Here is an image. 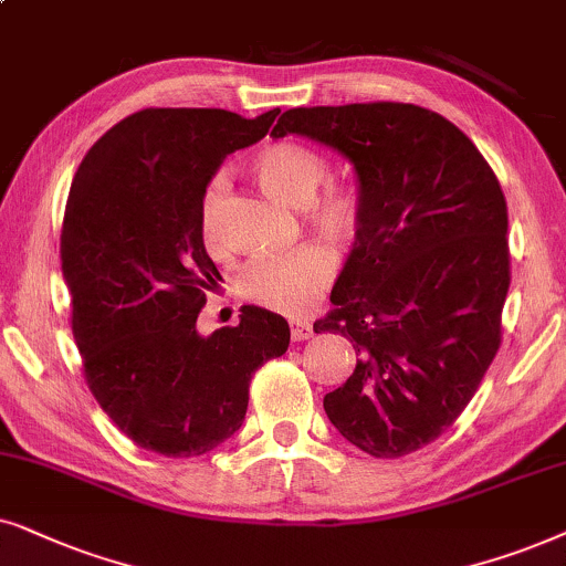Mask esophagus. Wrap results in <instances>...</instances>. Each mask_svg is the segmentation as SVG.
Segmentation results:
<instances>
[{
	"label": "esophagus",
	"mask_w": 566,
	"mask_h": 566,
	"mask_svg": "<svg viewBox=\"0 0 566 566\" xmlns=\"http://www.w3.org/2000/svg\"><path fill=\"white\" fill-rule=\"evenodd\" d=\"M290 331H292V342H305V338L313 336V326L307 321H292Z\"/></svg>",
	"instance_id": "esophagus-1"
}]
</instances>
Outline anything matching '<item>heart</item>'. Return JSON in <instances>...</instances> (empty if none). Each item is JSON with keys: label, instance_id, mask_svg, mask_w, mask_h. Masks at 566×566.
Wrapping results in <instances>:
<instances>
[{"label": "heart", "instance_id": "obj_1", "mask_svg": "<svg viewBox=\"0 0 566 566\" xmlns=\"http://www.w3.org/2000/svg\"><path fill=\"white\" fill-rule=\"evenodd\" d=\"M259 184L290 207H303L305 220L323 238L344 243L357 232L359 201L349 188L328 186L318 193L326 178V163L295 142H274L253 157ZM224 178L217 176L201 199V238L209 251L220 248V209ZM336 274V255L328 245L307 243L287 255H269L248 263L240 274V292L251 303L282 315H305L318 303Z\"/></svg>", "mask_w": 566, "mask_h": 566}]
</instances>
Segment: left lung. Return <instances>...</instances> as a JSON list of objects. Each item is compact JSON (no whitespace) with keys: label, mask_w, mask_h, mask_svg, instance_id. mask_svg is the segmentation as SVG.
Returning <instances> with one entry per match:
<instances>
[{"label":"left lung","mask_w":566,"mask_h":566,"mask_svg":"<svg viewBox=\"0 0 566 566\" xmlns=\"http://www.w3.org/2000/svg\"><path fill=\"white\" fill-rule=\"evenodd\" d=\"M357 172L359 224L313 331L349 338L357 367L323 398L331 424L375 458H401L453 427L502 342L507 201L476 145L411 103L284 111Z\"/></svg>","instance_id":"1"}]
</instances>
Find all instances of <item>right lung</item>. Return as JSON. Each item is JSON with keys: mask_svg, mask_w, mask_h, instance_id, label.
Here are the masks:
<instances>
[{"mask_svg": "<svg viewBox=\"0 0 566 566\" xmlns=\"http://www.w3.org/2000/svg\"><path fill=\"white\" fill-rule=\"evenodd\" d=\"M279 108H145L118 120L74 172L62 274L87 388L120 432L168 458L205 455L243 424L248 386L282 357V315L243 305L238 326L196 331L220 276L201 199L224 157L266 137Z\"/></svg>", "mask_w": 566, "mask_h": 566, "instance_id": "obj_1", "label": "right lung"}]
</instances>
